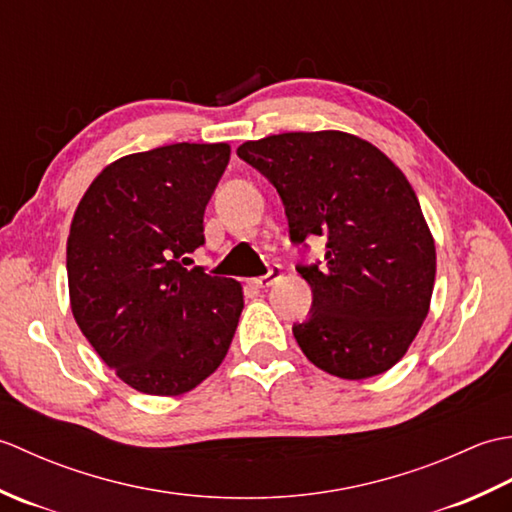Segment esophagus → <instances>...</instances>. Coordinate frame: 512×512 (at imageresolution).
Listing matches in <instances>:
<instances>
[{
	"label": "esophagus",
	"instance_id": "1",
	"mask_svg": "<svg viewBox=\"0 0 512 512\" xmlns=\"http://www.w3.org/2000/svg\"><path fill=\"white\" fill-rule=\"evenodd\" d=\"M281 277H284V270H281V266H273L268 270V275L250 279V284H253L255 288H270V286H275Z\"/></svg>",
	"mask_w": 512,
	"mask_h": 512
}]
</instances>
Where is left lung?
<instances>
[{
    "label": "left lung",
    "instance_id": "obj_1",
    "mask_svg": "<svg viewBox=\"0 0 512 512\" xmlns=\"http://www.w3.org/2000/svg\"><path fill=\"white\" fill-rule=\"evenodd\" d=\"M237 156L275 184L292 242L325 237V266H299L312 314L292 328L301 352L347 380L407 354L427 319L436 242L416 191L367 140L339 129L246 140Z\"/></svg>",
    "mask_w": 512,
    "mask_h": 512
}]
</instances>
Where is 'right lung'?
<instances>
[{
	"label": "right lung",
	"instance_id": "1",
	"mask_svg": "<svg viewBox=\"0 0 512 512\" xmlns=\"http://www.w3.org/2000/svg\"><path fill=\"white\" fill-rule=\"evenodd\" d=\"M231 145L176 143L110 162L76 206L68 237L74 321L116 376L180 396L231 347L242 284L184 268Z\"/></svg>",
	"mask_w": 512,
	"mask_h": 512
}]
</instances>
